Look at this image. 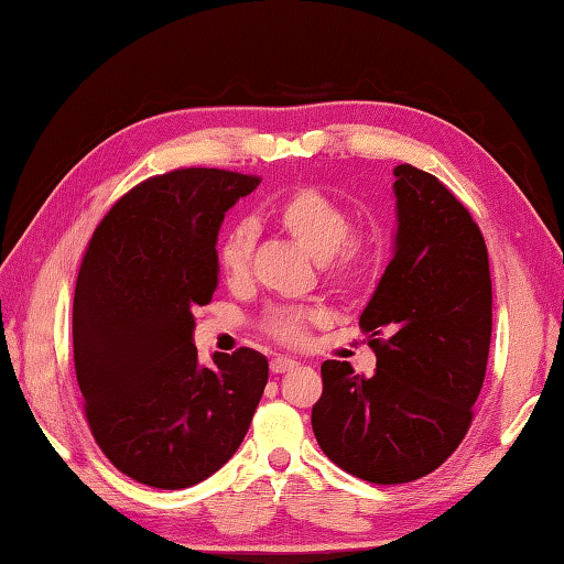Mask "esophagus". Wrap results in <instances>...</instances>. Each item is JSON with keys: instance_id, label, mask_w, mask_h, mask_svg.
<instances>
[{"instance_id": "1", "label": "esophagus", "mask_w": 564, "mask_h": 564, "mask_svg": "<svg viewBox=\"0 0 564 564\" xmlns=\"http://www.w3.org/2000/svg\"><path fill=\"white\" fill-rule=\"evenodd\" d=\"M297 368V361H293V358H285V356H275L271 358V373H289V370Z\"/></svg>"}]
</instances>
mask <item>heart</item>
<instances>
[{"mask_svg":"<svg viewBox=\"0 0 564 564\" xmlns=\"http://www.w3.org/2000/svg\"><path fill=\"white\" fill-rule=\"evenodd\" d=\"M273 220L293 242L305 249L315 261H325L327 273L337 283L361 281L378 257V242L368 232H349V213L341 203L315 186L291 191L273 210ZM254 230L247 223L227 230L218 245V271L227 285L247 281ZM315 310H295V313L273 315L269 332L281 341L297 344L305 339L307 322L317 319Z\"/></svg>","mask_w":564,"mask_h":564,"instance_id":"1","label":"heart"}]
</instances>
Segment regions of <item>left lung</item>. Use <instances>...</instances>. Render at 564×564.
Segmentation results:
<instances>
[{
  "instance_id": "1",
  "label": "left lung",
  "mask_w": 564,
  "mask_h": 564,
  "mask_svg": "<svg viewBox=\"0 0 564 564\" xmlns=\"http://www.w3.org/2000/svg\"><path fill=\"white\" fill-rule=\"evenodd\" d=\"M392 259L361 313L376 373L322 364L313 431L332 463L361 480L402 485L460 446L492 339V281L480 227L412 164L394 166Z\"/></svg>"
}]
</instances>
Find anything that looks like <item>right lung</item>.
I'll list each match as a JSON object with an SVG mask.
<instances>
[{
	"label": "right lung",
	"mask_w": 564,
	"mask_h": 564,
	"mask_svg": "<svg viewBox=\"0 0 564 564\" xmlns=\"http://www.w3.org/2000/svg\"><path fill=\"white\" fill-rule=\"evenodd\" d=\"M257 176L176 170L106 213L84 251L72 339L91 434L118 470L158 489L198 485L232 458L269 380L254 349L198 364L194 310L218 289V232Z\"/></svg>",
	"instance_id": "obj_1"
}]
</instances>
